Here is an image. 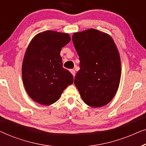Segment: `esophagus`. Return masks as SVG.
I'll use <instances>...</instances> for the list:
<instances>
[{
	"instance_id": "esophagus-1",
	"label": "esophagus",
	"mask_w": 146,
	"mask_h": 146,
	"mask_svg": "<svg viewBox=\"0 0 146 146\" xmlns=\"http://www.w3.org/2000/svg\"><path fill=\"white\" fill-rule=\"evenodd\" d=\"M70 72H71L72 74V75L74 76H75V74H76V71H75V70H74V69H71L70 70Z\"/></svg>"
}]
</instances>
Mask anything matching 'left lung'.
Returning <instances> with one entry per match:
<instances>
[{
	"instance_id": "left-lung-1",
	"label": "left lung",
	"mask_w": 146,
	"mask_h": 146,
	"mask_svg": "<svg viewBox=\"0 0 146 146\" xmlns=\"http://www.w3.org/2000/svg\"><path fill=\"white\" fill-rule=\"evenodd\" d=\"M72 42L80 59L74 84L87 105H106L118 88L121 75L119 52L110 36L96 29L74 33Z\"/></svg>"
}]
</instances>
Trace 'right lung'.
Returning <instances> with one entry per match:
<instances>
[{"mask_svg": "<svg viewBox=\"0 0 146 146\" xmlns=\"http://www.w3.org/2000/svg\"><path fill=\"white\" fill-rule=\"evenodd\" d=\"M70 41L68 34L45 31L35 36L24 57L22 76L26 90L32 99L50 105L60 98L73 76L62 67V48Z\"/></svg>", "mask_w": 146, "mask_h": 146, "instance_id": "add662e5", "label": "right lung"}]
</instances>
